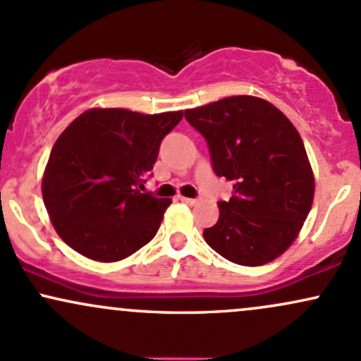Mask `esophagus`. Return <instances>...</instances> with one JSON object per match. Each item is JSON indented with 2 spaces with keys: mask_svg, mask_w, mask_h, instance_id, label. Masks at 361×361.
Here are the masks:
<instances>
[{
  "mask_svg": "<svg viewBox=\"0 0 361 361\" xmlns=\"http://www.w3.org/2000/svg\"><path fill=\"white\" fill-rule=\"evenodd\" d=\"M180 200L185 202V204H188V205L197 204V199H188V197H180Z\"/></svg>",
  "mask_w": 361,
  "mask_h": 361,
  "instance_id": "34e87169",
  "label": "esophagus"
}]
</instances>
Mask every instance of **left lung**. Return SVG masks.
Wrapping results in <instances>:
<instances>
[{
	"mask_svg": "<svg viewBox=\"0 0 361 361\" xmlns=\"http://www.w3.org/2000/svg\"><path fill=\"white\" fill-rule=\"evenodd\" d=\"M207 142L212 169L233 183L219 219L204 229L209 247L229 262L264 265L296 240L312 209L314 173L293 123L271 102L226 97L185 111Z\"/></svg>",
	"mask_w": 361,
	"mask_h": 361,
	"instance_id": "left-lung-1",
	"label": "left lung"
}]
</instances>
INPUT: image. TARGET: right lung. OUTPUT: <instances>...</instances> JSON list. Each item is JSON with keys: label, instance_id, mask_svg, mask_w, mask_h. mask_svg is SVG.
I'll list each match as a JSON object with an SVG mask.
<instances>
[{"label": "right lung", "instance_id": "obj_1", "mask_svg": "<svg viewBox=\"0 0 361 361\" xmlns=\"http://www.w3.org/2000/svg\"><path fill=\"white\" fill-rule=\"evenodd\" d=\"M183 111L142 114L89 109L49 154L42 199L59 238L97 262H116L156 236L171 199L140 192L162 138Z\"/></svg>", "mask_w": 361, "mask_h": 361}]
</instances>
